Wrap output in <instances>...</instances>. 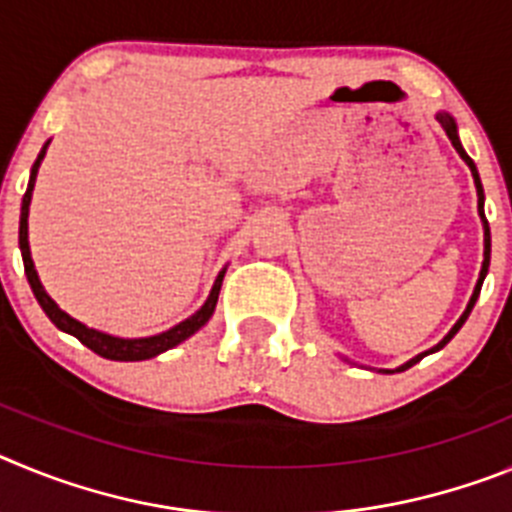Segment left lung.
I'll list each match as a JSON object with an SVG mask.
<instances>
[{
    "label": "left lung",
    "instance_id": "8db88e82",
    "mask_svg": "<svg viewBox=\"0 0 512 512\" xmlns=\"http://www.w3.org/2000/svg\"><path fill=\"white\" fill-rule=\"evenodd\" d=\"M436 120L441 122V128L446 130V135H449L451 146L456 148V153H459V156L464 158V164H467L469 169H472V176H474V187H477V210H479V217H482V228H485V261H482V271H479V279H477V287H474V292H472V300H469V305H467V310H464V315H461V318L456 320V325H454V328L449 330V336L443 338V341L438 343V346H433L431 351H425V354L415 356V359H410L408 364L397 366L395 372H405V369H410V366H413V364H418V361L423 359V356H428V354H433V351H438V348H443V346H446V343L451 341V338L456 336V333H459V328H461V325H464V320L469 318V312H472L474 302H477V297H479V289H482V282H485V274H487V269H490V223H487V217H485V192H482V182H479L477 166H474V161H472V158L467 156V151H464V148H461V140H459V133H456V122H454V117H451V115H446V112H438V115H436ZM382 372H384V369H382ZM387 374H392L390 369H387Z\"/></svg>",
    "mask_w": 512,
    "mask_h": 512
}]
</instances>
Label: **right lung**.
I'll return each instance as SVG.
<instances>
[{
  "label": "right lung",
  "mask_w": 512,
  "mask_h": 512,
  "mask_svg": "<svg viewBox=\"0 0 512 512\" xmlns=\"http://www.w3.org/2000/svg\"><path fill=\"white\" fill-rule=\"evenodd\" d=\"M51 143V140H48ZM48 143L43 146V151L38 153L35 158L33 171H30V182H27V192L22 197V210H20V251H22V264H25V274H27V282H30V289H33L35 300L38 305L43 307V312L51 318V323L56 325L58 330L63 333H69V336L79 338L81 343L87 348H92L94 354H99L102 359H112V361H146L153 359V356L164 354L169 348L179 346L182 341H187L189 336H194L207 320L212 318V312H215L217 305V295H220V287H223V277H225V269L217 274L215 284L210 289V297L205 300V305L200 310L194 312L192 318L182 320L179 325L174 328L164 330V333H158V336H148V338H117L110 336V333H102V330H94L89 325L79 323L76 318H71L69 312H63L56 302L51 300V295L45 292L43 284L38 279V271H35L33 264V256H30V243H27V215H30V200H33V187H35V176H38L40 169V161L45 156V148Z\"/></svg>",
  "instance_id": "obj_1"
}]
</instances>
